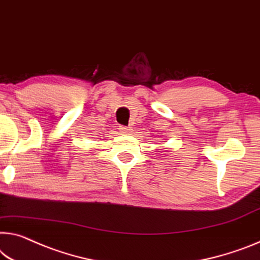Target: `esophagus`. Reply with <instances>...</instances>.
<instances>
[{
  "mask_svg": "<svg viewBox=\"0 0 260 260\" xmlns=\"http://www.w3.org/2000/svg\"><path fill=\"white\" fill-rule=\"evenodd\" d=\"M119 131H121V134L123 135H130L133 133V129L131 127H127V126H119Z\"/></svg>",
  "mask_w": 260,
  "mask_h": 260,
  "instance_id": "esophagus-1",
  "label": "esophagus"
}]
</instances>
